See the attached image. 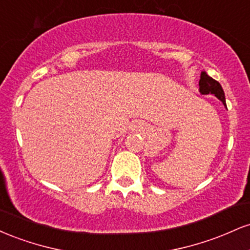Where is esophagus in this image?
Instances as JSON below:
<instances>
[{
	"instance_id": "obj_1",
	"label": "esophagus",
	"mask_w": 250,
	"mask_h": 250,
	"mask_svg": "<svg viewBox=\"0 0 250 250\" xmlns=\"http://www.w3.org/2000/svg\"><path fill=\"white\" fill-rule=\"evenodd\" d=\"M142 129H143L142 125H141V123H139V122H134L133 125H130V130L135 131V133H139V131H141Z\"/></svg>"
}]
</instances>
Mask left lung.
<instances>
[{
    "label": "left lung",
    "mask_w": 250,
    "mask_h": 250,
    "mask_svg": "<svg viewBox=\"0 0 250 250\" xmlns=\"http://www.w3.org/2000/svg\"><path fill=\"white\" fill-rule=\"evenodd\" d=\"M199 85H200L199 90L202 95H208V94H211V95L216 96L217 99H219L220 101L223 103V105L226 107L225 91H223L222 87H221V84L219 82L215 81L214 79H211V77L209 76L205 70L201 73Z\"/></svg>",
    "instance_id": "left-lung-1"
}]
</instances>
